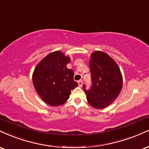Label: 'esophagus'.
<instances>
[{"label":"esophagus","instance_id":"34e87169","mask_svg":"<svg viewBox=\"0 0 149 149\" xmlns=\"http://www.w3.org/2000/svg\"><path fill=\"white\" fill-rule=\"evenodd\" d=\"M78 86H79V87H82V80H78Z\"/></svg>","mask_w":149,"mask_h":149}]
</instances>
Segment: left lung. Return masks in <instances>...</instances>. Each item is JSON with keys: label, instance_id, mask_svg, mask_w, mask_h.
<instances>
[{"label": "left lung", "instance_id": "1", "mask_svg": "<svg viewBox=\"0 0 149 149\" xmlns=\"http://www.w3.org/2000/svg\"><path fill=\"white\" fill-rule=\"evenodd\" d=\"M89 64L92 86L86 90L83 85L87 100L94 108H105L113 103L122 89L121 71L115 61L103 51L92 53Z\"/></svg>", "mask_w": 149, "mask_h": 149}]
</instances>
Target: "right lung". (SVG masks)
<instances>
[{
	"label": "right lung",
	"mask_w": 149,
	"mask_h": 149,
	"mask_svg": "<svg viewBox=\"0 0 149 149\" xmlns=\"http://www.w3.org/2000/svg\"><path fill=\"white\" fill-rule=\"evenodd\" d=\"M70 62L69 57L57 51L49 53L36 66L33 74V85L48 105L56 107L65 103L71 89L78 86L73 80V71L67 67Z\"/></svg>",
	"instance_id": "obj_1"
}]
</instances>
